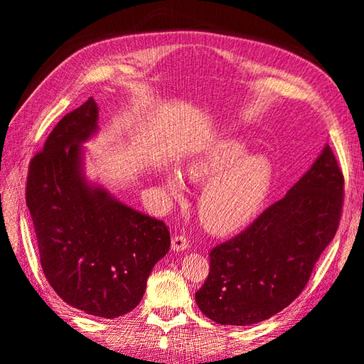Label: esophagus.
Wrapping results in <instances>:
<instances>
[{
  "label": "esophagus",
  "mask_w": 364,
  "mask_h": 364,
  "mask_svg": "<svg viewBox=\"0 0 364 364\" xmlns=\"http://www.w3.org/2000/svg\"><path fill=\"white\" fill-rule=\"evenodd\" d=\"M188 243L190 241L185 235H174L171 238V249L176 252H181V250H185L186 247H188Z\"/></svg>",
  "instance_id": "1"
}]
</instances>
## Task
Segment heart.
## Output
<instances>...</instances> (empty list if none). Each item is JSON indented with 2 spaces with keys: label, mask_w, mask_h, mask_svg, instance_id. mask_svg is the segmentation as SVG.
I'll list each match as a JSON object with an SVG mask.
<instances>
[{
  "label": "heart",
  "mask_w": 364,
  "mask_h": 364,
  "mask_svg": "<svg viewBox=\"0 0 364 364\" xmlns=\"http://www.w3.org/2000/svg\"><path fill=\"white\" fill-rule=\"evenodd\" d=\"M186 176L196 183H206L199 199V217L213 234L235 232L250 223L266 202L273 168L267 158L247 156L241 138H223L205 147L186 165ZM165 190L173 199L183 196L178 174L165 178Z\"/></svg>",
  "instance_id": "heart-1"
}]
</instances>
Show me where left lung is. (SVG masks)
Returning a JSON list of instances; mask_svg holds the SVG:
<instances>
[{
    "label": "left lung",
    "instance_id": "8db88e82",
    "mask_svg": "<svg viewBox=\"0 0 364 364\" xmlns=\"http://www.w3.org/2000/svg\"><path fill=\"white\" fill-rule=\"evenodd\" d=\"M345 179L325 146L311 168L246 230L209 253V274L196 293L200 311L220 325H253L302 293L334 238Z\"/></svg>",
    "mask_w": 364,
    "mask_h": 364
}]
</instances>
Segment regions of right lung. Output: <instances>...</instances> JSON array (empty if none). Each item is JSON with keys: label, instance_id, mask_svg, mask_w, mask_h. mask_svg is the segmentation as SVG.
I'll use <instances>...</instances> for the list:
<instances>
[{"label": "right lung", "instance_id": "obj_1", "mask_svg": "<svg viewBox=\"0 0 364 364\" xmlns=\"http://www.w3.org/2000/svg\"><path fill=\"white\" fill-rule=\"evenodd\" d=\"M97 119L91 97L59 121L30 161L26 202L53 290L86 314L115 318L141 302L171 240L162 220L86 181L82 142L97 132Z\"/></svg>", "mask_w": 364, "mask_h": 364}]
</instances>
